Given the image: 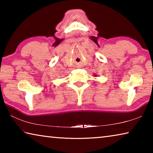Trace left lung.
I'll use <instances>...</instances> for the list:
<instances>
[{
    "label": "left lung",
    "mask_w": 153,
    "mask_h": 153,
    "mask_svg": "<svg viewBox=\"0 0 153 153\" xmlns=\"http://www.w3.org/2000/svg\"><path fill=\"white\" fill-rule=\"evenodd\" d=\"M97 75H94V77H97Z\"/></svg>",
    "instance_id": "1"
}]
</instances>
